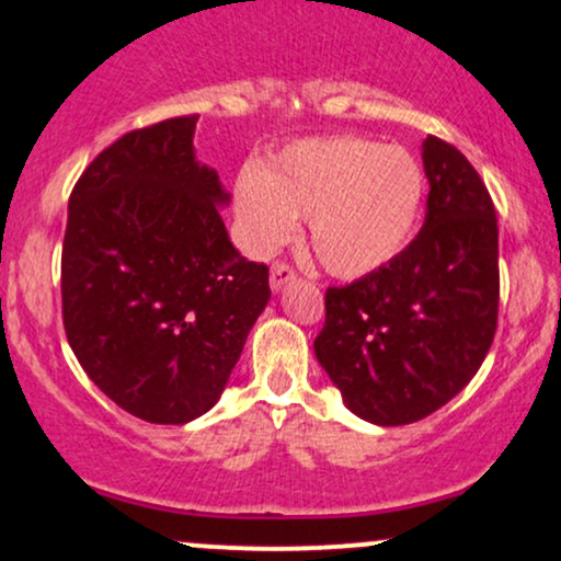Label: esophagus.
<instances>
[{
  "label": "esophagus",
  "mask_w": 561,
  "mask_h": 561,
  "mask_svg": "<svg viewBox=\"0 0 561 561\" xmlns=\"http://www.w3.org/2000/svg\"><path fill=\"white\" fill-rule=\"evenodd\" d=\"M295 276H298V274H295V268L289 266V263L276 261L272 266V289H282L285 285H289Z\"/></svg>",
  "instance_id": "34e87169"
}]
</instances>
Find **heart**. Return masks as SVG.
Instances as JSON below:
<instances>
[{
	"label": "heart",
	"instance_id": "1",
	"mask_svg": "<svg viewBox=\"0 0 561 561\" xmlns=\"http://www.w3.org/2000/svg\"><path fill=\"white\" fill-rule=\"evenodd\" d=\"M424 171L403 147L364 137L293 141L266 169L242 171L237 216L244 242L272 253L311 218L313 253L327 272L358 279L388 266L414 234Z\"/></svg>",
	"mask_w": 561,
	"mask_h": 561
}]
</instances>
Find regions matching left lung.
I'll use <instances>...</instances> for the list:
<instances>
[{
    "instance_id": "obj_1",
    "label": "left lung",
    "mask_w": 561,
    "mask_h": 561,
    "mask_svg": "<svg viewBox=\"0 0 561 561\" xmlns=\"http://www.w3.org/2000/svg\"><path fill=\"white\" fill-rule=\"evenodd\" d=\"M422 160V231L379 272L327 289L313 340L347 409L382 427L446 405L478 375L499 324V221L488 186L433 134Z\"/></svg>"
}]
</instances>
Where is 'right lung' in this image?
<instances>
[{"label":"right lung","mask_w":561,"mask_h":561,"mask_svg":"<svg viewBox=\"0 0 561 561\" xmlns=\"http://www.w3.org/2000/svg\"><path fill=\"white\" fill-rule=\"evenodd\" d=\"M197 118L115 139L68 199V343L96 388L152 424L192 422L218 401L272 298L266 263L229 242V195L192 150Z\"/></svg>","instance_id":"add662e5"}]
</instances>
